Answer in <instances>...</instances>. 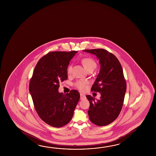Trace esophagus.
<instances>
[{"mask_svg": "<svg viewBox=\"0 0 156 156\" xmlns=\"http://www.w3.org/2000/svg\"><path fill=\"white\" fill-rule=\"evenodd\" d=\"M80 100H83V99H84V98H85V96L84 94H80Z\"/></svg>", "mask_w": 156, "mask_h": 156, "instance_id": "1", "label": "esophagus"}]
</instances>
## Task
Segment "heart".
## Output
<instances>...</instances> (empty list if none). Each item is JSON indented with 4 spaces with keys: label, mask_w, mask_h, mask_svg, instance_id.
I'll list each match as a JSON object with an SVG mask.
<instances>
[{
    "label": "heart",
    "mask_w": 156,
    "mask_h": 156,
    "mask_svg": "<svg viewBox=\"0 0 156 156\" xmlns=\"http://www.w3.org/2000/svg\"><path fill=\"white\" fill-rule=\"evenodd\" d=\"M81 62L85 69H86L87 71H88L90 69L94 70L97 67V64L94 60L90 58H84L82 59ZM66 71L67 74H70L71 73L72 71V65H69L67 66ZM87 84V83L86 82L78 81L75 83V87L80 91H84L86 89Z\"/></svg>",
    "instance_id": "heart-1"
}]
</instances>
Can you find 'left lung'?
<instances>
[{"mask_svg":"<svg viewBox=\"0 0 156 156\" xmlns=\"http://www.w3.org/2000/svg\"><path fill=\"white\" fill-rule=\"evenodd\" d=\"M100 60L101 69L91 90L101 93L100 100L87 95L90 102V120L98 126H107L118 118L122 109L126 91V82L118 58L104 49H85Z\"/></svg>","mask_w":156,"mask_h":156,"instance_id":"left-lung-1","label":"left lung"}]
</instances>
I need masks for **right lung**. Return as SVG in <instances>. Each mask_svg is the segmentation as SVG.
Masks as SVG:
<instances>
[{"mask_svg":"<svg viewBox=\"0 0 156 156\" xmlns=\"http://www.w3.org/2000/svg\"><path fill=\"white\" fill-rule=\"evenodd\" d=\"M78 51H51L38 60L29 83V92L39 117L54 127L71 120L80 98L76 90L59 93V83L67 79V67Z\"/></svg>","mask_w":156,"mask_h":156,"instance_id":"obj_1","label":"right lung"}]
</instances>
